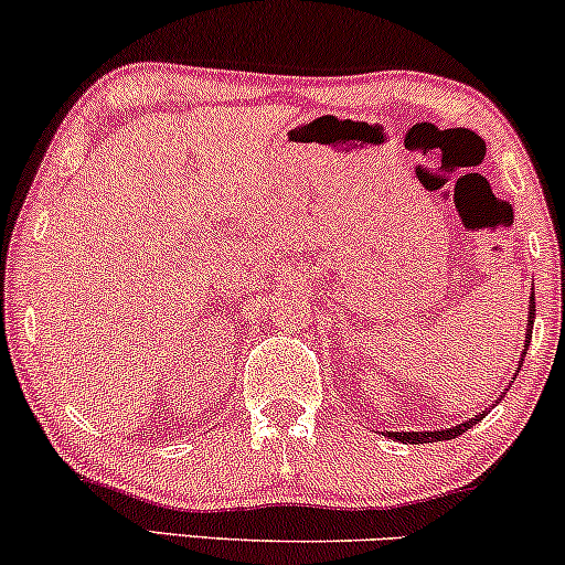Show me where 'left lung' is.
<instances>
[{
  "instance_id": "obj_1",
  "label": "left lung",
  "mask_w": 565,
  "mask_h": 565,
  "mask_svg": "<svg viewBox=\"0 0 565 565\" xmlns=\"http://www.w3.org/2000/svg\"><path fill=\"white\" fill-rule=\"evenodd\" d=\"M531 327H534V295L529 297V327H526V340H523V353H521V361H518V369H521L523 359H526L529 340H531ZM512 380H515V374H512ZM499 401H502V398H497L494 404H491V406H497ZM486 414H489V412H483V414H481V412L472 414L470 419H465V423H459V425L446 427V430H408V433L401 430V433H387V438L401 440V444H433V440H451V438L462 436L465 430H470L472 425L481 423V419L486 417Z\"/></svg>"
}]
</instances>
